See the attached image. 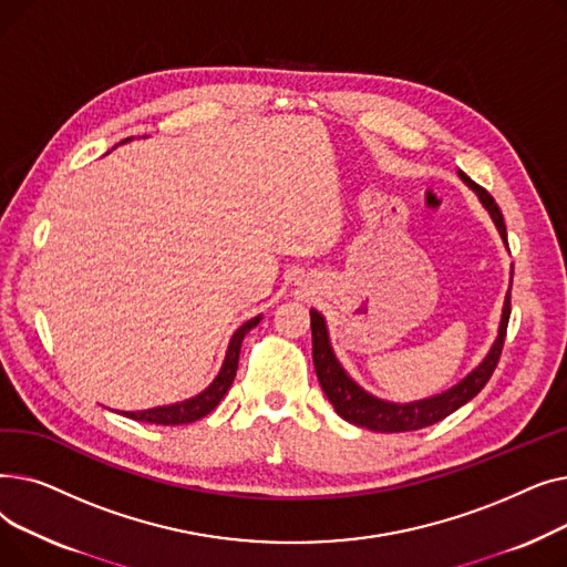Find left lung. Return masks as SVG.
Here are the masks:
<instances>
[{
  "instance_id": "obj_1",
  "label": "left lung",
  "mask_w": 567,
  "mask_h": 567,
  "mask_svg": "<svg viewBox=\"0 0 567 567\" xmlns=\"http://www.w3.org/2000/svg\"><path fill=\"white\" fill-rule=\"evenodd\" d=\"M457 176L475 193V197L481 199L496 231L501 234V241L505 244V248H508V234H505L503 214L496 206L494 197L485 188L471 182V178L462 169H457ZM508 319H511V287H508V293H505V301H503L496 340L492 342L489 351L485 353V359L478 365H475L455 385H451V389H445L436 395L413 400V402H391V400H381V398L368 393L363 385H359L347 374V370L342 368V363L338 361V355L331 347L329 326H326L323 315L312 308L310 326H312V361H315L317 379L321 383L326 398H329V402L336 406L340 419H344L347 423H351L355 427H365L370 432H383V434L423 430L427 425L443 421L445 415H451L453 411L464 406L468 400H473L485 389V383L489 381V377L498 363V355H501L503 340H505V329H508Z\"/></svg>"
}]
</instances>
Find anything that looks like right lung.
I'll list each match as a JSON object with an SVG mask.
<instances>
[{"label": "right lung", "mask_w": 567, "mask_h": 567, "mask_svg": "<svg viewBox=\"0 0 567 567\" xmlns=\"http://www.w3.org/2000/svg\"><path fill=\"white\" fill-rule=\"evenodd\" d=\"M124 142H128V140H124ZM259 321H261V315L238 326L227 344L220 372L202 393H197L195 398H188L184 402H174V404H165V406H154V409H144V411H122V415H126V419H133V421H140V423H152V425H186V423H195V421L204 419V415L212 413L220 404V400L227 395L229 385L236 377V370H238V353H241L244 338L255 329Z\"/></svg>", "instance_id": "1"}]
</instances>
